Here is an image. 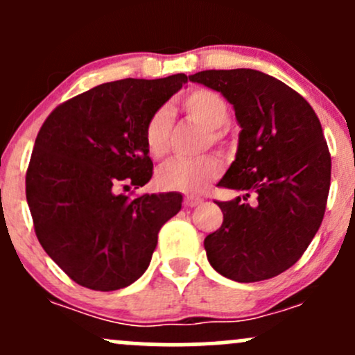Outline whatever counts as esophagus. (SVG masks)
Returning a JSON list of instances; mask_svg holds the SVG:
<instances>
[{"label": "esophagus", "mask_w": 355, "mask_h": 355, "mask_svg": "<svg viewBox=\"0 0 355 355\" xmlns=\"http://www.w3.org/2000/svg\"><path fill=\"white\" fill-rule=\"evenodd\" d=\"M183 203H185V207H190V209H193V207L200 205L202 198H198V197H185V198H183Z\"/></svg>", "instance_id": "obj_1"}]
</instances>
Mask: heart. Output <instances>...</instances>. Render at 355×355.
Returning <instances> with one entry per match:
<instances>
[{"label": "heart", "mask_w": 355, "mask_h": 355, "mask_svg": "<svg viewBox=\"0 0 355 355\" xmlns=\"http://www.w3.org/2000/svg\"><path fill=\"white\" fill-rule=\"evenodd\" d=\"M178 107L190 121L207 130V145L222 146L225 144L223 126L230 120V108L220 93L209 88H193L178 100ZM170 135H172V115L166 108H158L150 115L144 128L146 153L157 160L164 158L168 152ZM220 173H222V164L214 155L195 158V160L173 158L158 168L157 183L164 190L197 195L211 182L217 180Z\"/></svg>", "instance_id": "b5f03b06"}]
</instances>
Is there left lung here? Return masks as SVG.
Returning <instances> with one entry per match:
<instances>
[{
    "label": "left lung",
    "mask_w": 355,
    "mask_h": 355,
    "mask_svg": "<svg viewBox=\"0 0 355 355\" xmlns=\"http://www.w3.org/2000/svg\"><path fill=\"white\" fill-rule=\"evenodd\" d=\"M189 78L222 93L242 126L237 157L218 187L245 195L215 200L223 222L203 242L210 266L237 282L272 279L304 255L324 218L331 153L319 116L295 89L262 71L205 70Z\"/></svg>",
    "instance_id": "1"
}]
</instances>
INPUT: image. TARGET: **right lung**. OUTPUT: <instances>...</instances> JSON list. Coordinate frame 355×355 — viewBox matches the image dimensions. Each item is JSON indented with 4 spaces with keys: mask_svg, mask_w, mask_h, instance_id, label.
Listing matches in <instances>:
<instances>
[{
    "mask_svg": "<svg viewBox=\"0 0 355 355\" xmlns=\"http://www.w3.org/2000/svg\"><path fill=\"white\" fill-rule=\"evenodd\" d=\"M187 75L125 78L63 101L48 115L26 170L35 234L81 287L118 291L150 266L158 232L178 214L180 193H120L153 175L146 120Z\"/></svg>",
    "mask_w": 355,
    "mask_h": 355,
    "instance_id": "right-lung-1",
    "label": "right lung"
}]
</instances>
